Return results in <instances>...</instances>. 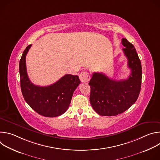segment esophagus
<instances>
[{
	"label": "esophagus",
	"mask_w": 160,
	"mask_h": 160,
	"mask_svg": "<svg viewBox=\"0 0 160 160\" xmlns=\"http://www.w3.org/2000/svg\"><path fill=\"white\" fill-rule=\"evenodd\" d=\"M79 78L82 82H88L90 79L89 73L87 72H81L79 75Z\"/></svg>",
	"instance_id": "esophagus-1"
}]
</instances>
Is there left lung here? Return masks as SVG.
Returning <instances> with one entry per match:
<instances>
[{
  "instance_id": "left-lung-1",
  "label": "left lung",
  "mask_w": 160,
  "mask_h": 160,
  "mask_svg": "<svg viewBox=\"0 0 160 160\" xmlns=\"http://www.w3.org/2000/svg\"><path fill=\"white\" fill-rule=\"evenodd\" d=\"M123 49L131 73L126 80H115L102 73H94L89 82L90 102L101 116H116L127 110L138 99L141 88L142 66L133 45L122 38Z\"/></svg>"
}]
</instances>
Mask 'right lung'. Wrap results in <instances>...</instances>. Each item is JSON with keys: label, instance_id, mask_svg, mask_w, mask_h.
Instances as JSON below:
<instances>
[{"label": "right lung", "instance_id": "obj_1", "mask_svg": "<svg viewBox=\"0 0 160 160\" xmlns=\"http://www.w3.org/2000/svg\"><path fill=\"white\" fill-rule=\"evenodd\" d=\"M32 45L24 51L19 61L20 85L22 96L28 104L39 115L58 117L69 108L75 90L80 83L78 76L66 74L56 83L45 87L32 83L27 75L26 56Z\"/></svg>", "mask_w": 160, "mask_h": 160}]
</instances>
